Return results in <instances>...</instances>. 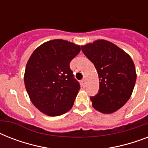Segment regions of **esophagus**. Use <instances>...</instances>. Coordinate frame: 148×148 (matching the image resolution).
I'll list each match as a JSON object with an SVG mask.
<instances>
[{
    "mask_svg": "<svg viewBox=\"0 0 148 148\" xmlns=\"http://www.w3.org/2000/svg\"><path fill=\"white\" fill-rule=\"evenodd\" d=\"M81 84H82L83 87H85V85H86V80H85V79H83V80L81 81Z\"/></svg>",
    "mask_w": 148,
    "mask_h": 148,
    "instance_id": "obj_1",
    "label": "esophagus"
}]
</instances>
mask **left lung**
I'll return each instance as SVG.
<instances>
[{
	"label": "left lung",
	"mask_w": 148,
	"mask_h": 148,
	"mask_svg": "<svg viewBox=\"0 0 148 148\" xmlns=\"http://www.w3.org/2000/svg\"><path fill=\"white\" fill-rule=\"evenodd\" d=\"M81 50L98 74V93L90 97L93 107L103 114L119 110L131 97L136 82L135 66L131 58L104 40L81 46Z\"/></svg>",
	"instance_id": "obj_1"
}]
</instances>
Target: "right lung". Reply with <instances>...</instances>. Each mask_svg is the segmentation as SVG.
Instances as JSON below:
<instances>
[{
  "instance_id": "obj_1",
  "label": "right lung",
  "mask_w": 148,
  "mask_h": 148,
  "mask_svg": "<svg viewBox=\"0 0 148 148\" xmlns=\"http://www.w3.org/2000/svg\"><path fill=\"white\" fill-rule=\"evenodd\" d=\"M81 47L64 40L47 41L31 54L26 65L24 84L33 104L48 116L71 110L80 90L70 62Z\"/></svg>"
}]
</instances>
